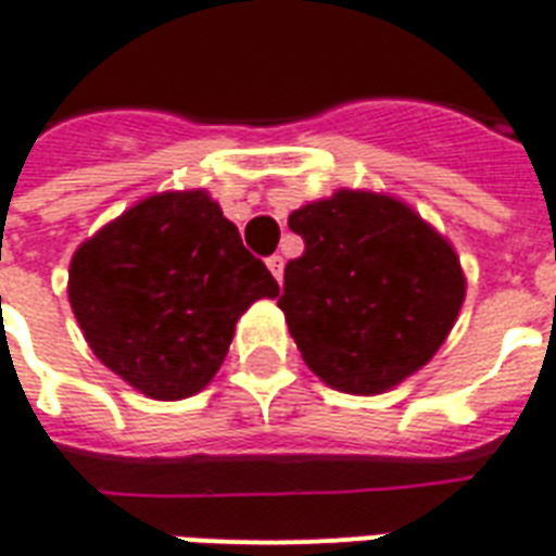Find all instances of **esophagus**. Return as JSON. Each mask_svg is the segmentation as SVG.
<instances>
[{
    "label": "esophagus",
    "mask_w": 556,
    "mask_h": 556,
    "mask_svg": "<svg viewBox=\"0 0 556 556\" xmlns=\"http://www.w3.org/2000/svg\"><path fill=\"white\" fill-rule=\"evenodd\" d=\"M266 266H269V273L281 281L283 278V257L281 255H273V257H266Z\"/></svg>",
    "instance_id": "obj_1"
}]
</instances>
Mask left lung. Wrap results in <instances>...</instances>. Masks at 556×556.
I'll list each match as a JSON object with an SVG mask.
<instances>
[{"label":"left lung","mask_w":556,"mask_h":556,"mask_svg":"<svg viewBox=\"0 0 556 556\" xmlns=\"http://www.w3.org/2000/svg\"><path fill=\"white\" fill-rule=\"evenodd\" d=\"M304 252L278 307L309 371L348 394H380L426 365L464 301L453 247L403 202L365 191L292 211Z\"/></svg>","instance_id":"obj_1"}]
</instances>
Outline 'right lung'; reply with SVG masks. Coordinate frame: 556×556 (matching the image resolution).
I'll return each mask as SVG.
<instances>
[{"mask_svg": "<svg viewBox=\"0 0 556 556\" xmlns=\"http://www.w3.org/2000/svg\"><path fill=\"white\" fill-rule=\"evenodd\" d=\"M275 295L273 273L202 191L141 200L86 240L68 269V301L94 356L156 400L205 389L238 318Z\"/></svg>", "mask_w": 556, "mask_h": 556, "instance_id": "add662e5", "label": "right lung"}]
</instances>
